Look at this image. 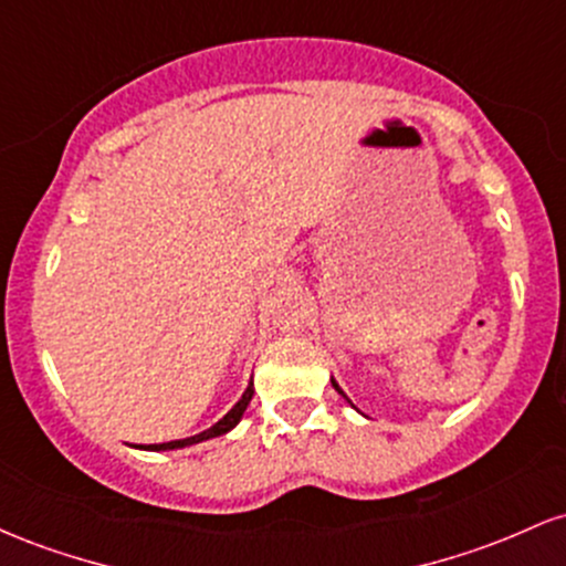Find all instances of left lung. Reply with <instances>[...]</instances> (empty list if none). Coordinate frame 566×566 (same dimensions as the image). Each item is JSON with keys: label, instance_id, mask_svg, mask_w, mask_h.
Masks as SVG:
<instances>
[{"label": "left lung", "instance_id": "obj_1", "mask_svg": "<svg viewBox=\"0 0 566 566\" xmlns=\"http://www.w3.org/2000/svg\"><path fill=\"white\" fill-rule=\"evenodd\" d=\"M333 386H335V391L343 396V399H348V396H346V394H343V388H340V386H337V382H335V380H333Z\"/></svg>", "mask_w": 566, "mask_h": 566}]
</instances>
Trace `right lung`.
<instances>
[{
	"instance_id": "1",
	"label": "right lung",
	"mask_w": 566,
	"mask_h": 566,
	"mask_svg": "<svg viewBox=\"0 0 566 566\" xmlns=\"http://www.w3.org/2000/svg\"><path fill=\"white\" fill-rule=\"evenodd\" d=\"M252 394H255V388H252V380H250V386H247V391L242 394V399H239L237 405H233V407L229 409V412H226L223 418L218 420L216 426L207 428V431L197 433V437L178 439V441H161V444H140V450H154V452H161V450H180V447H191V444H199V441H207V439L223 437V433H229L231 428L237 426L239 420H242V415H244L247 405H250V401H252Z\"/></svg>"
}]
</instances>
